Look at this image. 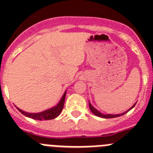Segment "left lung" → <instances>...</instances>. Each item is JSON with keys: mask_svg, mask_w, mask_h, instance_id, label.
I'll list each match as a JSON object with an SVG mask.
<instances>
[{"mask_svg": "<svg viewBox=\"0 0 153 153\" xmlns=\"http://www.w3.org/2000/svg\"><path fill=\"white\" fill-rule=\"evenodd\" d=\"M136 103L134 105L132 106V107L131 108L129 109L128 111H127L124 112V113H121V114H103L102 113H101V112H99V111L96 110L95 108L93 107V106L92 105L90 104V102H89V109L91 110V111L96 116H99V117H103V118H114V117H119V116H121V115H124V114H126L127 111H129L131 110V109H132L135 106Z\"/></svg>", "mask_w": 153, "mask_h": 153, "instance_id": "8db88e82", "label": "left lung"}]
</instances>
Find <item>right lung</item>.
Masks as SVG:
<instances>
[{"instance_id": "1", "label": "right lung", "mask_w": 153, "mask_h": 153, "mask_svg": "<svg viewBox=\"0 0 153 153\" xmlns=\"http://www.w3.org/2000/svg\"><path fill=\"white\" fill-rule=\"evenodd\" d=\"M66 93H67L66 92H64L62 98H61V99L60 100V102H58V104H57V105L51 108H49L48 109V110L44 111L42 112H39V113H29V112L23 111L18 108H17L22 114H24L25 116H26V117H30V118L35 119V120H51V119H54L55 118V117H57V116L60 114L61 111H62L63 108H64V101H65Z\"/></svg>"}]
</instances>
